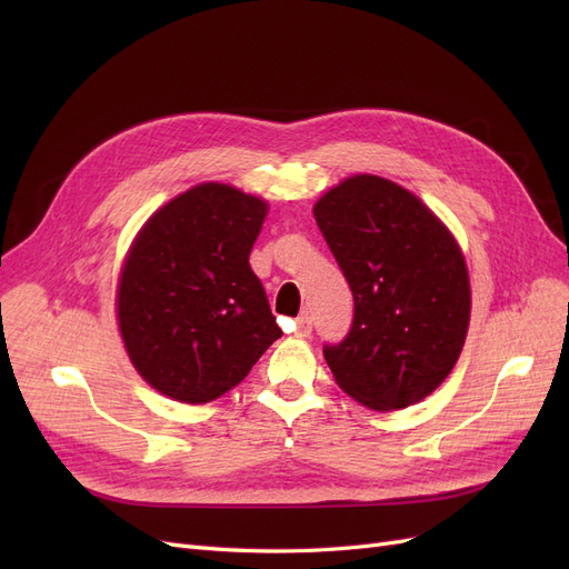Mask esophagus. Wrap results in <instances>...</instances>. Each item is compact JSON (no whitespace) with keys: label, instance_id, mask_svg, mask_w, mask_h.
<instances>
[{"label":"esophagus","instance_id":"34e87169","mask_svg":"<svg viewBox=\"0 0 569 569\" xmlns=\"http://www.w3.org/2000/svg\"><path fill=\"white\" fill-rule=\"evenodd\" d=\"M313 332V318L308 311H303L299 318H297V337H311Z\"/></svg>","mask_w":569,"mask_h":569}]
</instances>
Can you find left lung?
Here are the masks:
<instances>
[{
    "label": "left lung",
    "mask_w": 569,
    "mask_h": 569,
    "mask_svg": "<svg viewBox=\"0 0 569 569\" xmlns=\"http://www.w3.org/2000/svg\"><path fill=\"white\" fill-rule=\"evenodd\" d=\"M313 216L353 295V322L325 343L335 382L372 410L432 393L462 351L470 278L449 228L401 184L353 176Z\"/></svg>",
    "instance_id": "1"
}]
</instances>
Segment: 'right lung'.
I'll use <instances>...</instances> for the list:
<instances>
[{
    "mask_svg": "<svg viewBox=\"0 0 569 569\" xmlns=\"http://www.w3.org/2000/svg\"><path fill=\"white\" fill-rule=\"evenodd\" d=\"M268 203L203 182L153 213L118 280L132 366L182 403H209L249 375L282 330L249 266Z\"/></svg>",
    "mask_w": 569,
    "mask_h": 569,
    "instance_id": "right-lung-1",
    "label": "right lung"
}]
</instances>
